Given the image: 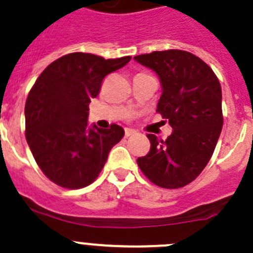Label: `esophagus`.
<instances>
[{
	"label": "esophagus",
	"mask_w": 253,
	"mask_h": 253,
	"mask_svg": "<svg viewBox=\"0 0 253 253\" xmlns=\"http://www.w3.org/2000/svg\"><path fill=\"white\" fill-rule=\"evenodd\" d=\"M135 134H137L136 130L130 129V127H126V137L131 136V135H135Z\"/></svg>",
	"instance_id": "obj_1"
}]
</instances>
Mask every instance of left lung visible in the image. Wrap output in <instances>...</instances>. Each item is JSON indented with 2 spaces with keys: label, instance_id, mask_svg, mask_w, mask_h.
Here are the masks:
<instances>
[{
  "label": "left lung",
  "instance_id": "obj_1",
  "mask_svg": "<svg viewBox=\"0 0 253 253\" xmlns=\"http://www.w3.org/2000/svg\"><path fill=\"white\" fill-rule=\"evenodd\" d=\"M156 72L162 87L157 112L173 131L166 140L147 134L151 149L136 160L142 173L162 188H181L211 160L222 127L221 86L202 59L183 50L134 56Z\"/></svg>",
  "mask_w": 253,
  "mask_h": 253
}]
</instances>
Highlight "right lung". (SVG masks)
<instances>
[{
	"instance_id": "1",
	"label": "right lung",
	"mask_w": 253,
	"mask_h": 253,
	"mask_svg": "<svg viewBox=\"0 0 253 253\" xmlns=\"http://www.w3.org/2000/svg\"><path fill=\"white\" fill-rule=\"evenodd\" d=\"M131 57L103 59L72 52L49 65L26 102V139L42 173L57 186L79 189L91 184L103 169L124 129L88 126V106L104 77Z\"/></svg>"
}]
</instances>
